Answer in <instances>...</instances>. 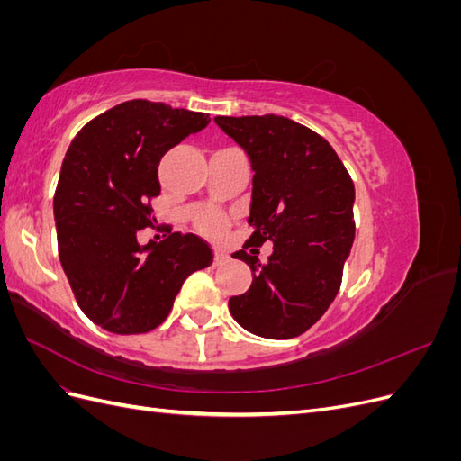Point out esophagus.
<instances>
[{
    "label": "esophagus",
    "instance_id": "34e87169",
    "mask_svg": "<svg viewBox=\"0 0 461 461\" xmlns=\"http://www.w3.org/2000/svg\"><path fill=\"white\" fill-rule=\"evenodd\" d=\"M227 259V254L221 252V249H215V263H222Z\"/></svg>",
    "mask_w": 461,
    "mask_h": 461
}]
</instances>
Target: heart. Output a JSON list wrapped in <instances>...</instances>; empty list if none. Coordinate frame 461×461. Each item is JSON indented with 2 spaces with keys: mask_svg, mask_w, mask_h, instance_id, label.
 I'll return each instance as SVG.
<instances>
[{
  "mask_svg": "<svg viewBox=\"0 0 461 461\" xmlns=\"http://www.w3.org/2000/svg\"><path fill=\"white\" fill-rule=\"evenodd\" d=\"M219 225H221V221L215 215H209V217L203 219V229L205 230H215V229H219Z\"/></svg>",
  "mask_w": 461,
  "mask_h": 461,
  "instance_id": "b5f03b06",
  "label": "heart"
}]
</instances>
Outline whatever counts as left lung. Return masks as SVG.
Wrapping results in <instances>:
<instances>
[{
	"mask_svg": "<svg viewBox=\"0 0 461 461\" xmlns=\"http://www.w3.org/2000/svg\"><path fill=\"white\" fill-rule=\"evenodd\" d=\"M215 122L252 163L254 232L244 248L273 242L265 263L258 248L232 254L249 265L254 281L229 300V310L258 337H300L339 294L356 234L354 183L325 138L296 121L252 115Z\"/></svg>",
	"mask_w": 461,
	"mask_h": 461,
	"instance_id": "8db88e82",
	"label": "left lung"
}]
</instances>
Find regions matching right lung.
Segmentation results:
<instances>
[{"mask_svg":"<svg viewBox=\"0 0 461 461\" xmlns=\"http://www.w3.org/2000/svg\"><path fill=\"white\" fill-rule=\"evenodd\" d=\"M209 115L131 100L80 129L68 146L53 198L61 267L80 310L115 334L159 327L186 278L213 261L196 234L138 244L159 196L158 167Z\"/></svg>","mask_w":461,"mask_h":461,"instance_id":"obj_1","label":"right lung"}]
</instances>
